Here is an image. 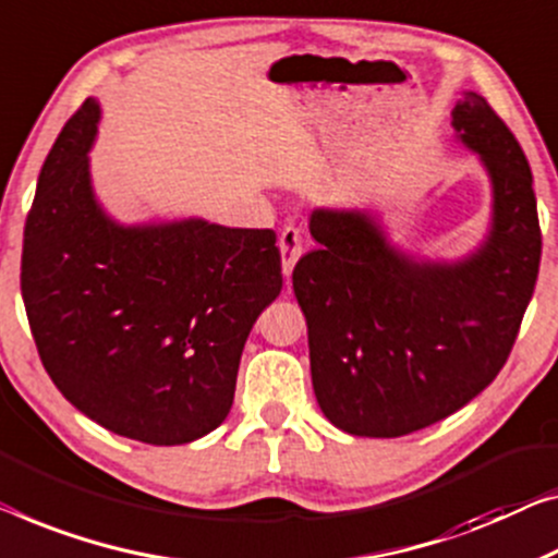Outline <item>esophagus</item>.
<instances>
[{
    "label": "esophagus",
    "mask_w": 558,
    "mask_h": 558,
    "mask_svg": "<svg viewBox=\"0 0 558 558\" xmlns=\"http://www.w3.org/2000/svg\"><path fill=\"white\" fill-rule=\"evenodd\" d=\"M278 247H280L282 276L290 278V276H293L298 257L303 255V238H301V232H298V228H293V226L282 228L280 238H278Z\"/></svg>",
    "instance_id": "34e87169"
}]
</instances>
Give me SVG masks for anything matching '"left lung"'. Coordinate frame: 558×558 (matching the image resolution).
Listing matches in <instances>:
<instances>
[{
	"mask_svg": "<svg viewBox=\"0 0 558 558\" xmlns=\"http://www.w3.org/2000/svg\"><path fill=\"white\" fill-rule=\"evenodd\" d=\"M451 124L492 178V230L476 253L415 260L368 213L311 215L318 251L298 260L293 290L315 398L351 436L398 438L463 409L504 368L534 295L542 228L526 155L476 93Z\"/></svg>",
	"mask_w": 558,
	"mask_h": 558,
	"instance_id": "1",
	"label": "left lung"
}]
</instances>
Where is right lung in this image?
Instances as JSON below:
<instances>
[{
    "instance_id": "1",
    "label": "right lung",
    "mask_w": 558,
    "mask_h": 558,
    "mask_svg": "<svg viewBox=\"0 0 558 558\" xmlns=\"http://www.w3.org/2000/svg\"><path fill=\"white\" fill-rule=\"evenodd\" d=\"M97 122L89 97L41 165L20 276L32 336L87 418L143 444H190L228 418L245 340L280 295L276 232L107 218L89 180Z\"/></svg>"
}]
</instances>
